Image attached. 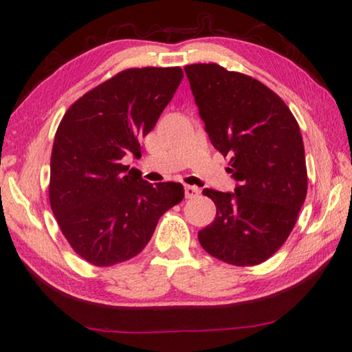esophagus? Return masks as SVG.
<instances>
[{"label":"esophagus","mask_w":352,"mask_h":352,"mask_svg":"<svg viewBox=\"0 0 352 352\" xmlns=\"http://www.w3.org/2000/svg\"><path fill=\"white\" fill-rule=\"evenodd\" d=\"M200 194V189L195 188V186H190V184H188L186 188H184V195H186V199H192L195 197V195Z\"/></svg>","instance_id":"1"}]
</instances>
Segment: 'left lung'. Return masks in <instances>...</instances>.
I'll return each mask as SVG.
<instances>
[{
  "label": "left lung",
  "instance_id": "left-lung-1",
  "mask_svg": "<svg viewBox=\"0 0 352 352\" xmlns=\"http://www.w3.org/2000/svg\"><path fill=\"white\" fill-rule=\"evenodd\" d=\"M212 146L226 157L234 192L204 189L216 219L199 231L206 253L226 264L258 265L294 230L307 194L300 126L264 83L217 63L184 67Z\"/></svg>",
  "mask_w": 352,
  "mask_h": 352
}]
</instances>
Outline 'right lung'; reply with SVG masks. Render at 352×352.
<instances>
[{"instance_id": "add662e5", "label": "right lung", "mask_w": 352, "mask_h": 352, "mask_svg": "<svg viewBox=\"0 0 352 352\" xmlns=\"http://www.w3.org/2000/svg\"><path fill=\"white\" fill-rule=\"evenodd\" d=\"M183 79L180 67L130 68L83 94L65 113L51 153L50 204L82 259L110 267L151 241L160 217L180 204V183L153 184L122 163L141 158L140 140L157 124Z\"/></svg>"}]
</instances>
